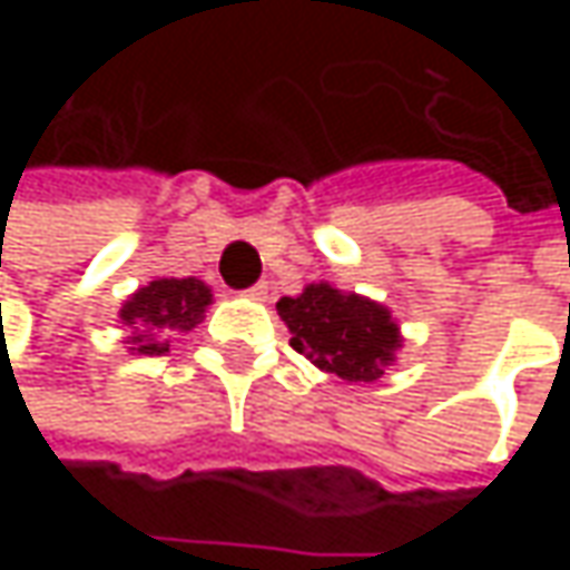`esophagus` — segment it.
Segmentation results:
<instances>
[{
  "mask_svg": "<svg viewBox=\"0 0 570 570\" xmlns=\"http://www.w3.org/2000/svg\"><path fill=\"white\" fill-rule=\"evenodd\" d=\"M244 293H247L250 299H264V296H267V284L261 281V284H254L250 289H244Z\"/></svg>",
  "mask_w": 570,
  "mask_h": 570,
  "instance_id": "esophagus-1",
  "label": "esophagus"
}]
</instances>
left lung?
Wrapping results in <instances>:
<instances>
[{"mask_svg": "<svg viewBox=\"0 0 570 570\" xmlns=\"http://www.w3.org/2000/svg\"><path fill=\"white\" fill-rule=\"evenodd\" d=\"M277 313L289 326V346L299 356L350 383L380 380L399 346V326L386 306L326 284L284 296Z\"/></svg>", "mask_w": 570, "mask_h": 570, "instance_id": "1", "label": "left lung"}]
</instances>
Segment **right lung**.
<instances>
[{"instance_id":"1","label":"right lung","mask_w":570,"mask_h":570,"mask_svg":"<svg viewBox=\"0 0 570 570\" xmlns=\"http://www.w3.org/2000/svg\"><path fill=\"white\" fill-rule=\"evenodd\" d=\"M210 303V289L194 277H161L141 286L125 306L121 323L128 326V343L135 353L161 356L171 350V333H187L200 323L204 306Z\"/></svg>"}]
</instances>
